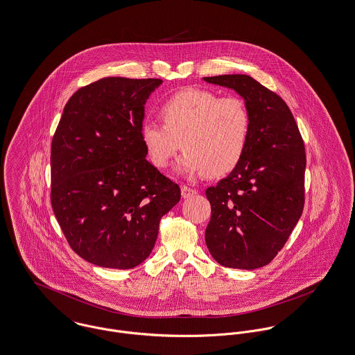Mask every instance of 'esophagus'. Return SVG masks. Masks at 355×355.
Wrapping results in <instances>:
<instances>
[{
  "instance_id": "34e87169",
  "label": "esophagus",
  "mask_w": 355,
  "mask_h": 355,
  "mask_svg": "<svg viewBox=\"0 0 355 355\" xmlns=\"http://www.w3.org/2000/svg\"><path fill=\"white\" fill-rule=\"evenodd\" d=\"M181 193H182V197L184 198H189L191 196H194L197 191L196 189H193L191 187H188V185H182L181 187Z\"/></svg>"
}]
</instances>
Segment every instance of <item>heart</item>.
Here are the masks:
<instances>
[{
	"label": "heart",
	"instance_id": "b5f03b06",
	"mask_svg": "<svg viewBox=\"0 0 355 355\" xmlns=\"http://www.w3.org/2000/svg\"><path fill=\"white\" fill-rule=\"evenodd\" d=\"M164 125L147 121L140 128L146 153L164 168L182 146L178 168L185 174L205 173L211 178L231 174L245 158L251 134V116L236 96L189 87L161 104Z\"/></svg>",
	"mask_w": 355,
	"mask_h": 355
}]
</instances>
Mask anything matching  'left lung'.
<instances>
[{
	"mask_svg": "<svg viewBox=\"0 0 355 355\" xmlns=\"http://www.w3.org/2000/svg\"><path fill=\"white\" fill-rule=\"evenodd\" d=\"M245 98L251 134L241 164L205 191L211 220L205 243L224 268L252 270L270 263L304 209L305 147L286 103L250 76L205 77Z\"/></svg>",
	"mask_w": 355,
	"mask_h": 355,
	"instance_id": "obj_1",
	"label": "left lung"
}]
</instances>
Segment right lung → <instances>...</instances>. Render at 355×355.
Instances as JSON below:
<instances>
[{
	"mask_svg": "<svg viewBox=\"0 0 355 355\" xmlns=\"http://www.w3.org/2000/svg\"><path fill=\"white\" fill-rule=\"evenodd\" d=\"M158 78L108 77L67 101L51 141V205L85 261L132 269L153 251L180 187L146 159L140 128Z\"/></svg>",
	"mask_w": 355,
	"mask_h": 355,
	"instance_id": "1",
	"label": "right lung"
}]
</instances>
